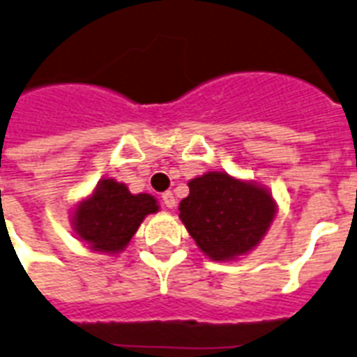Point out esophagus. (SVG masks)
<instances>
[{"label": "esophagus", "instance_id": "obj_1", "mask_svg": "<svg viewBox=\"0 0 357 357\" xmlns=\"http://www.w3.org/2000/svg\"><path fill=\"white\" fill-rule=\"evenodd\" d=\"M162 202H164V206H166V208H169V210H173V208H175L176 200H175V197H173L172 191L162 193Z\"/></svg>", "mask_w": 357, "mask_h": 357}]
</instances>
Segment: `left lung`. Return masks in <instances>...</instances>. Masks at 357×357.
<instances>
[{
  "instance_id": "obj_1",
  "label": "left lung",
  "mask_w": 357,
  "mask_h": 357,
  "mask_svg": "<svg viewBox=\"0 0 357 357\" xmlns=\"http://www.w3.org/2000/svg\"><path fill=\"white\" fill-rule=\"evenodd\" d=\"M178 217L199 250L211 261H235L252 252L272 226L278 204L272 193L252 181L208 172L188 182Z\"/></svg>"
}]
</instances>
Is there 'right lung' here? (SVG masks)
<instances>
[{
	"instance_id": "right-lung-1",
	"label": "right lung",
	"mask_w": 357,
	"mask_h": 357,
	"mask_svg": "<svg viewBox=\"0 0 357 357\" xmlns=\"http://www.w3.org/2000/svg\"><path fill=\"white\" fill-rule=\"evenodd\" d=\"M157 199L149 193L132 195L128 185L102 178L91 195L79 200L70 213L76 237L100 253H120L129 244L149 213L158 211Z\"/></svg>"
}]
</instances>
